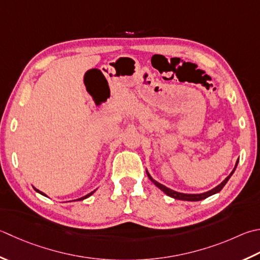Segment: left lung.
Returning a JSON list of instances; mask_svg holds the SVG:
<instances>
[{
    "instance_id": "1",
    "label": "left lung",
    "mask_w": 260,
    "mask_h": 260,
    "mask_svg": "<svg viewBox=\"0 0 260 260\" xmlns=\"http://www.w3.org/2000/svg\"><path fill=\"white\" fill-rule=\"evenodd\" d=\"M238 162H239V159L237 160V162H236V166H235V168H233V170L231 171V174L229 175V176L225 178V179L221 182L220 185H217L216 187H214V188H213V189L208 190V191L201 192V194H185V192L176 191V190H174V189H170V188L166 187L165 185L160 184V182H157L156 180H154L153 178L151 177V175L149 174V171H147V170H146V175H147V177H149V179H150L152 182H153V184H154L157 188H159V189H161L162 191H164L166 195L170 196V197H172V198H175V200H179V201L198 202V201H203V200H205V198L210 197V196L214 195V194H217L218 191H221V190H222V188L225 186V184H226V182L229 181V179H230L231 176L233 175V172L236 171V169H237V166H238Z\"/></svg>"
}]
</instances>
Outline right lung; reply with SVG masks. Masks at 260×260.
<instances>
[{"label":"right lung","mask_w":260,"mask_h":260,"mask_svg":"<svg viewBox=\"0 0 260 260\" xmlns=\"http://www.w3.org/2000/svg\"><path fill=\"white\" fill-rule=\"evenodd\" d=\"M34 189H35L36 191H37V192H39V194H40V195L47 196V195H46V194H44V192H43V191H40V190H38V189H37V188H35V187H34ZM95 190H96V189H95ZM95 190H93V191H91V192H89V194H88V195H85V196H83V197H81V198H78V200H75V201H83V200H85V198H88V197H90L91 195H92V194H93V192H94Z\"/></svg>","instance_id":"1"}]
</instances>
